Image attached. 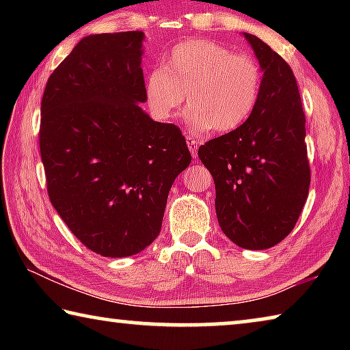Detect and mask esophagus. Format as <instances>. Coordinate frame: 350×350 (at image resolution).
Listing matches in <instances>:
<instances>
[{
	"label": "esophagus",
	"mask_w": 350,
	"mask_h": 350,
	"mask_svg": "<svg viewBox=\"0 0 350 350\" xmlns=\"http://www.w3.org/2000/svg\"><path fill=\"white\" fill-rule=\"evenodd\" d=\"M185 139H187V145H188L189 152H191L193 157H196L198 156V150H199V142L194 139L191 134H187Z\"/></svg>",
	"instance_id": "obj_1"
}]
</instances>
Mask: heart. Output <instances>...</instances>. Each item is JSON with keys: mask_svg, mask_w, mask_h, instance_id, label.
I'll list each match as a JSON object with an SVG mask.
<instances>
[{"mask_svg": "<svg viewBox=\"0 0 350 350\" xmlns=\"http://www.w3.org/2000/svg\"><path fill=\"white\" fill-rule=\"evenodd\" d=\"M262 69L252 55L234 54L211 40L177 43L163 66L150 70L146 102L159 120L174 117L185 100L187 117L198 129L228 133L248 120L259 102Z\"/></svg>", "mask_w": 350, "mask_h": 350, "instance_id": "1", "label": "heart"}]
</instances>
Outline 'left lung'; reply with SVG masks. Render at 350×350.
I'll use <instances>...</instances> for the list:
<instances>
[{
    "label": "left lung",
    "mask_w": 350,
    "mask_h": 350,
    "mask_svg": "<svg viewBox=\"0 0 350 350\" xmlns=\"http://www.w3.org/2000/svg\"><path fill=\"white\" fill-rule=\"evenodd\" d=\"M262 69L259 102L234 131L199 148L216 187V215L236 245L264 250L292 232L309 196L306 117L292 69L269 44L245 33Z\"/></svg>",
    "instance_id": "obj_1"
}]
</instances>
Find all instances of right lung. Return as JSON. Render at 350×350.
Returning a JSON list of instances; mask_svg holds the SVG:
<instances>
[{
	"label": "right lung",
	"instance_id": "obj_1",
	"mask_svg": "<svg viewBox=\"0 0 350 350\" xmlns=\"http://www.w3.org/2000/svg\"><path fill=\"white\" fill-rule=\"evenodd\" d=\"M144 38L140 31L85 37L41 100L51 204L83 245L106 258L133 256L157 238L171 185L191 162L180 129L139 106Z\"/></svg>",
	"mask_w": 350,
	"mask_h": 350
}]
</instances>
